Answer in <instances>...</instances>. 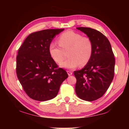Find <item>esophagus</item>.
<instances>
[{
  "label": "esophagus",
  "mask_w": 129,
  "mask_h": 129,
  "mask_svg": "<svg viewBox=\"0 0 129 129\" xmlns=\"http://www.w3.org/2000/svg\"><path fill=\"white\" fill-rule=\"evenodd\" d=\"M67 73H68V76H71L72 75V72L71 71H67Z\"/></svg>",
  "instance_id": "1"
}]
</instances>
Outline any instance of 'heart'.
I'll list each match as a JSON object with an SVG mask.
<instances>
[{
    "instance_id": "obj_1",
    "label": "heart",
    "mask_w": 129,
    "mask_h": 129,
    "mask_svg": "<svg viewBox=\"0 0 129 129\" xmlns=\"http://www.w3.org/2000/svg\"><path fill=\"white\" fill-rule=\"evenodd\" d=\"M58 43L61 49L55 43L51 42L49 44L48 51L51 57L57 63L64 58V51H68L67 56L68 58L60 63V67L72 69L79 65L85 66L90 61L93 49L90 38L73 30H68L60 35Z\"/></svg>"
}]
</instances>
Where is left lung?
<instances>
[{"mask_svg":"<svg viewBox=\"0 0 129 129\" xmlns=\"http://www.w3.org/2000/svg\"><path fill=\"white\" fill-rule=\"evenodd\" d=\"M77 29L86 34L93 43L91 58L82 69L74 72L77 80L75 91L80 99L93 101L101 97L112 83L115 58L110 43L99 30L88 27Z\"/></svg>","mask_w":129,"mask_h":129,"instance_id":"8db88e82","label":"left lung"}]
</instances>
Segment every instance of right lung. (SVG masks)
<instances>
[{
  "instance_id": "1",
  "label": "right lung",
  "mask_w": 129,
  "mask_h": 129,
  "mask_svg": "<svg viewBox=\"0 0 129 129\" xmlns=\"http://www.w3.org/2000/svg\"><path fill=\"white\" fill-rule=\"evenodd\" d=\"M64 29H49L30 34L16 57V74L24 90L32 99L45 101L57 95L67 72L57 68L48 47L56 35Z\"/></svg>"
}]
</instances>
